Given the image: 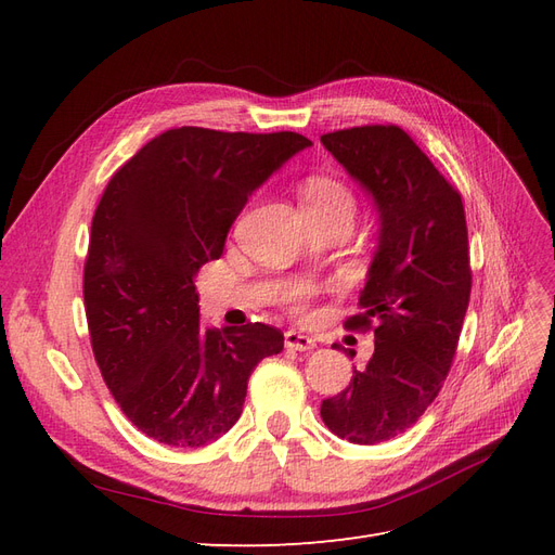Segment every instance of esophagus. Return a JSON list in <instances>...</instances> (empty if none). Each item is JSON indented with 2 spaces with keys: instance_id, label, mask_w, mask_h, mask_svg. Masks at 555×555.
I'll return each mask as SVG.
<instances>
[{
  "instance_id": "esophagus-1",
  "label": "esophagus",
  "mask_w": 555,
  "mask_h": 555,
  "mask_svg": "<svg viewBox=\"0 0 555 555\" xmlns=\"http://www.w3.org/2000/svg\"><path fill=\"white\" fill-rule=\"evenodd\" d=\"M284 347L296 349V351H310V349L317 347V340L310 338V335H306V333L287 331V333H284Z\"/></svg>"
}]
</instances>
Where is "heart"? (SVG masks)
Returning a JSON list of instances; mask_svg holds the SVG:
<instances>
[{
    "label": "heart",
    "mask_w": 555,
    "mask_h": 555,
    "mask_svg": "<svg viewBox=\"0 0 555 555\" xmlns=\"http://www.w3.org/2000/svg\"><path fill=\"white\" fill-rule=\"evenodd\" d=\"M304 206L306 212H340L351 220L357 210V198L340 180L328 176H310L304 180ZM312 296L314 284L296 282L287 289V294H284V304H289L292 310L300 312L306 306V300Z\"/></svg>",
    "instance_id": "obj_1"
}]
</instances>
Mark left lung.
Instances as JSON below:
<instances>
[{
	"instance_id": "left-lung-1",
	"label": "left lung",
	"mask_w": 555,
	"mask_h": 555,
	"mask_svg": "<svg viewBox=\"0 0 555 555\" xmlns=\"http://www.w3.org/2000/svg\"><path fill=\"white\" fill-rule=\"evenodd\" d=\"M322 143L379 210L361 312L345 322L373 331L375 351L345 391L322 402V418L343 440L377 444L418 422L456 357L473 289L465 210L459 190L396 125L338 129Z\"/></svg>"
}]
</instances>
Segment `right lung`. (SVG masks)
Here are the masks:
<instances>
[{
  "label": "right lung",
  "instance_id": "right-lung-1",
  "mask_svg": "<svg viewBox=\"0 0 555 555\" xmlns=\"http://www.w3.org/2000/svg\"><path fill=\"white\" fill-rule=\"evenodd\" d=\"M312 145L294 131L180 127L147 141L92 217L82 298L94 361L129 422L178 449L238 422L255 365L284 335L261 322L206 328L194 278L263 180Z\"/></svg>",
  "mask_w": 555,
  "mask_h": 555
}]
</instances>
